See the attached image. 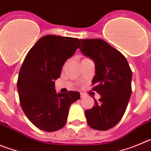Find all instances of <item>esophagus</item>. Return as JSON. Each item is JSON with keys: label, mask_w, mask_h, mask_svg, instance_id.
<instances>
[{"label": "esophagus", "mask_w": 151, "mask_h": 151, "mask_svg": "<svg viewBox=\"0 0 151 151\" xmlns=\"http://www.w3.org/2000/svg\"><path fill=\"white\" fill-rule=\"evenodd\" d=\"M80 96H81V97H82V98H83V97H85V94H84V93H80Z\"/></svg>", "instance_id": "obj_1"}]
</instances>
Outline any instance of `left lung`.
<instances>
[{"instance_id": "8db88e82", "label": "left lung", "mask_w": 151, "mask_h": 151, "mask_svg": "<svg viewBox=\"0 0 151 151\" xmlns=\"http://www.w3.org/2000/svg\"><path fill=\"white\" fill-rule=\"evenodd\" d=\"M81 52L94 62L93 91L101 95L85 115L92 129L106 131L123 116L132 94V73L120 52L102 39H80Z\"/></svg>"}]
</instances>
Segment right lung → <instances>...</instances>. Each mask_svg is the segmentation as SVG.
I'll return each instance as SVG.
<instances>
[{
    "mask_svg": "<svg viewBox=\"0 0 151 151\" xmlns=\"http://www.w3.org/2000/svg\"><path fill=\"white\" fill-rule=\"evenodd\" d=\"M80 48L78 38L45 35L31 48L19 73L17 89L21 106L30 122L41 130L54 132L66 122L69 107L80 93H56L55 80L63 66Z\"/></svg>",
    "mask_w": 151,
    "mask_h": 151,
    "instance_id": "right-lung-1",
    "label": "right lung"
}]
</instances>
